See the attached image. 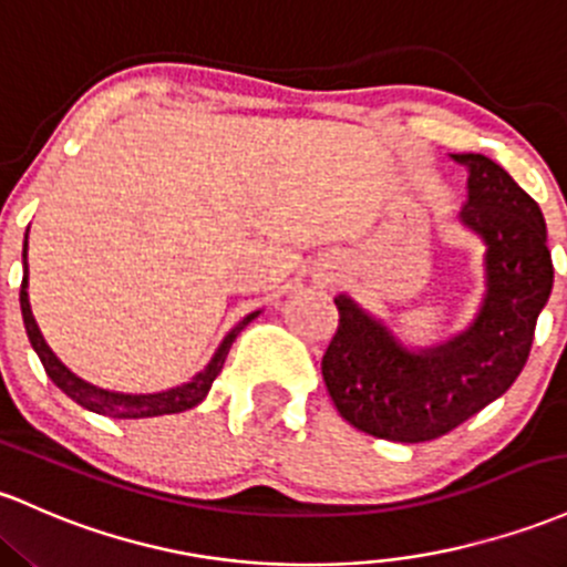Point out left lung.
Masks as SVG:
<instances>
[{
  "label": "left lung",
  "instance_id": "1",
  "mask_svg": "<svg viewBox=\"0 0 567 567\" xmlns=\"http://www.w3.org/2000/svg\"><path fill=\"white\" fill-rule=\"evenodd\" d=\"M452 158L468 166L460 220L487 245V293L476 320L455 339L412 352L339 296V326L322 354V379L339 414L358 431L401 444L455 431L512 388L555 282L538 204L487 155Z\"/></svg>",
  "mask_w": 567,
  "mask_h": 567
}]
</instances>
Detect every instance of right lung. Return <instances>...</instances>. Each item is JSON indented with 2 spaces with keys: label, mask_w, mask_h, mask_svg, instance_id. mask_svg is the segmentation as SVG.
<instances>
[{
  "label": "right lung",
  "mask_w": 567,
  "mask_h": 567,
  "mask_svg": "<svg viewBox=\"0 0 567 567\" xmlns=\"http://www.w3.org/2000/svg\"><path fill=\"white\" fill-rule=\"evenodd\" d=\"M27 250H29V231H27V239H23L21 315H23V326H27L31 347H34V352L40 354L42 365H45L48 377L53 379L55 388L64 390V393L70 395L72 401H78L80 406L89 409V412L112 416V420H142V416L177 414V412H185V409H193V406H196V403H202L204 398H207L209 388H213L215 377L220 374V369H223V363H226V354H228V350H231L234 339H236V336H239V331L247 326V322L258 317V312H252V315H247L245 320L236 322L231 331L226 333V339L220 341V347H217V350H215L213 360H209V363L204 365V369L198 371L196 377L188 379V382L177 384V388H169V390H161V393H145V395L115 393V390L96 388V384H91V382H85V379L74 377L72 371L66 369V365L61 363L59 358H55L51 347L45 344V339H42L40 328H37L34 315H31V307H29V293H27V288H29Z\"/></svg>",
  "instance_id": "right-lung-1"
}]
</instances>
